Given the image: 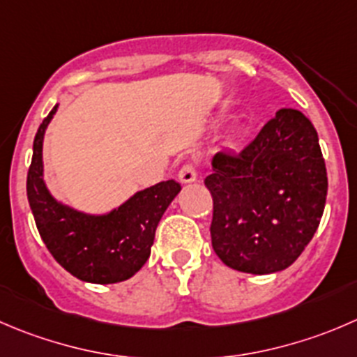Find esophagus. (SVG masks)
Masks as SVG:
<instances>
[{"label":"esophagus","mask_w":357,"mask_h":357,"mask_svg":"<svg viewBox=\"0 0 357 357\" xmlns=\"http://www.w3.org/2000/svg\"><path fill=\"white\" fill-rule=\"evenodd\" d=\"M179 181L181 183H193L197 181V178H199V169H197L195 164H185L181 169H179V174H178Z\"/></svg>","instance_id":"1"}]
</instances>
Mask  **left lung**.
Returning a JSON list of instances; mask_svg holds the SVG:
<instances>
[{"mask_svg": "<svg viewBox=\"0 0 357 357\" xmlns=\"http://www.w3.org/2000/svg\"><path fill=\"white\" fill-rule=\"evenodd\" d=\"M211 241L221 261L245 274L284 271L312 241L328 176L319 137L298 109L282 108L241 151H218L206 178Z\"/></svg>", "mask_w": 357, "mask_h": 357, "instance_id": "left-lung-1", "label": "left lung"}]
</instances>
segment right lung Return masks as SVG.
I'll return each instance as SVG.
<instances>
[{"instance_id":"add662e5","label":"right lung","mask_w":357,"mask_h":357,"mask_svg":"<svg viewBox=\"0 0 357 357\" xmlns=\"http://www.w3.org/2000/svg\"><path fill=\"white\" fill-rule=\"evenodd\" d=\"M54 106L41 122L27 171V200L36 228L55 261L76 279L94 284H113L132 278L150 258L155 230L162 214L178 195L174 179L137 192L119 209L105 216L83 214L57 202L43 181V134Z\"/></svg>"}]
</instances>
